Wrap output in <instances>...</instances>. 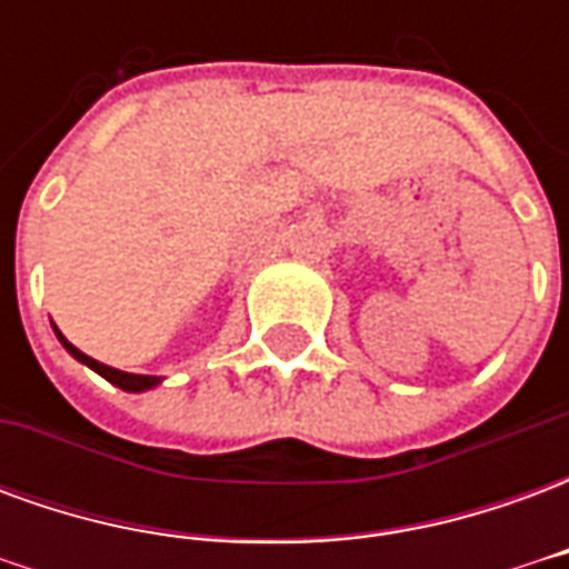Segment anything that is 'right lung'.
<instances>
[{"label":"right lung","instance_id":"add662e5","mask_svg":"<svg viewBox=\"0 0 569 569\" xmlns=\"http://www.w3.org/2000/svg\"><path fill=\"white\" fill-rule=\"evenodd\" d=\"M57 341L67 347V353L72 359H79L81 366H88V369H93L100 378H106L109 383H116V387H121L124 393H146V390H154L158 383L163 381V378H158V375H130V371H121V369H112V366H106V362H97L93 357H88V353H81L79 347L69 345L67 338H63V332L57 329Z\"/></svg>","mask_w":569,"mask_h":569}]
</instances>
